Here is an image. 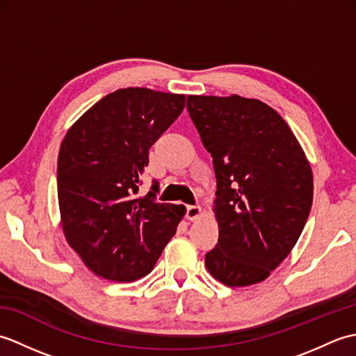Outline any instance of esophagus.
I'll use <instances>...</instances> for the list:
<instances>
[{
  "mask_svg": "<svg viewBox=\"0 0 356 356\" xmlns=\"http://www.w3.org/2000/svg\"><path fill=\"white\" fill-rule=\"evenodd\" d=\"M202 214L200 207H188L186 208V218L188 220H197Z\"/></svg>",
  "mask_w": 356,
  "mask_h": 356,
  "instance_id": "obj_1",
  "label": "esophagus"
}]
</instances>
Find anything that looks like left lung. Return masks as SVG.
Returning <instances> with one entry per match:
<instances>
[{"label":"left lung","mask_w":356,"mask_h":356,"mask_svg":"<svg viewBox=\"0 0 356 356\" xmlns=\"http://www.w3.org/2000/svg\"><path fill=\"white\" fill-rule=\"evenodd\" d=\"M186 107L217 179L218 243L205 266L229 287L260 283L305 228L314 194L311 165L284 119L259 99L190 95Z\"/></svg>","instance_id":"obj_1"}]
</instances>
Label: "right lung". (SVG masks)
Masks as SVG:
<instances>
[{"label":"right lung","instance_id":"1","mask_svg":"<svg viewBox=\"0 0 356 356\" xmlns=\"http://www.w3.org/2000/svg\"><path fill=\"white\" fill-rule=\"evenodd\" d=\"M185 95L119 88L74 122L59 148L58 203L67 243L111 282L153 269L186 208L157 203V184L139 194L148 149L179 118Z\"/></svg>","mask_w":356,"mask_h":356}]
</instances>
